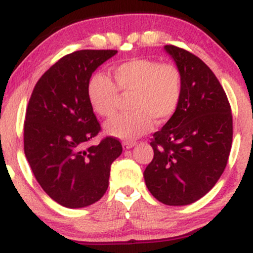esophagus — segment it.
Instances as JSON below:
<instances>
[{
    "instance_id": "1",
    "label": "esophagus",
    "mask_w": 253,
    "mask_h": 253,
    "mask_svg": "<svg viewBox=\"0 0 253 253\" xmlns=\"http://www.w3.org/2000/svg\"><path fill=\"white\" fill-rule=\"evenodd\" d=\"M134 145H135V143H133V141H124L123 147H124V150H129V149H132Z\"/></svg>"
}]
</instances>
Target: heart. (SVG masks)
<instances>
[{
  "instance_id": "1",
  "label": "heart",
  "mask_w": 253,
  "mask_h": 253,
  "mask_svg": "<svg viewBox=\"0 0 253 253\" xmlns=\"http://www.w3.org/2000/svg\"><path fill=\"white\" fill-rule=\"evenodd\" d=\"M115 83L107 75L94 74L88 81L86 96L91 109L102 118L117 113L120 94L129 98L128 114L108 121L104 130L124 140L150 132L153 120L162 124L175 114L183 92L182 72L175 64L135 58L112 68Z\"/></svg>"
}]
</instances>
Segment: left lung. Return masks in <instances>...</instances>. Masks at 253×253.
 <instances>
[{
	"instance_id": "8db88e82",
	"label": "left lung",
	"mask_w": 253,
	"mask_h": 253,
	"mask_svg": "<svg viewBox=\"0 0 253 253\" xmlns=\"http://www.w3.org/2000/svg\"><path fill=\"white\" fill-rule=\"evenodd\" d=\"M182 72L179 106L153 134V159L144 171L147 189L168 206L205 196L222 175L231 152V106L215 75L195 54L164 46Z\"/></svg>"
}]
</instances>
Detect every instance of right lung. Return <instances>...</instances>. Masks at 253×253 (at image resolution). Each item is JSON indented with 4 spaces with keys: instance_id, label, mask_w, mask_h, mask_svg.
<instances>
[{
    "instance_id": "right-lung-1",
    "label": "right lung",
    "mask_w": 253,
    "mask_h": 253,
    "mask_svg": "<svg viewBox=\"0 0 253 253\" xmlns=\"http://www.w3.org/2000/svg\"><path fill=\"white\" fill-rule=\"evenodd\" d=\"M115 50H82L66 54L40 77L32 92L24 127L25 155L43 191L66 208L97 202L107 191L110 165L123 152L98 134L100 123L86 96L88 81Z\"/></svg>"
}]
</instances>
